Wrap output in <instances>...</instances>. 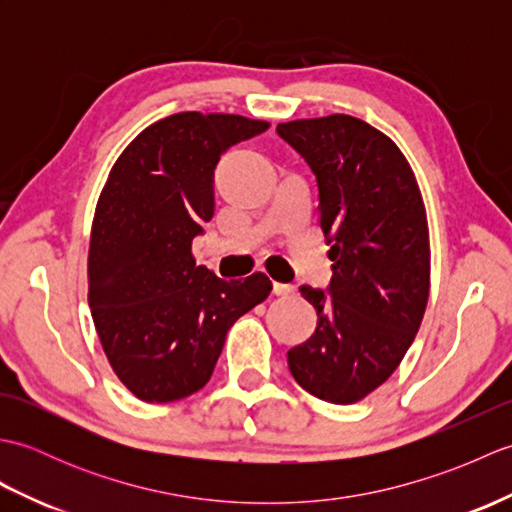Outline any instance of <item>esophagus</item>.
Wrapping results in <instances>:
<instances>
[{
	"mask_svg": "<svg viewBox=\"0 0 512 512\" xmlns=\"http://www.w3.org/2000/svg\"><path fill=\"white\" fill-rule=\"evenodd\" d=\"M273 292H275L277 297H288V295H292V292H295V286L279 284V281H275V284H273Z\"/></svg>",
	"mask_w": 512,
	"mask_h": 512,
	"instance_id": "34e87169",
	"label": "esophagus"
}]
</instances>
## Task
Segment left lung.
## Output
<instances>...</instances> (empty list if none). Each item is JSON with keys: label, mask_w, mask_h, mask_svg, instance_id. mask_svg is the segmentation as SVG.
I'll list each match as a JSON object with an SVG mask.
<instances>
[{"label": "left lung", "mask_w": 512, "mask_h": 512, "mask_svg": "<svg viewBox=\"0 0 512 512\" xmlns=\"http://www.w3.org/2000/svg\"><path fill=\"white\" fill-rule=\"evenodd\" d=\"M277 134L317 176L332 259L328 290L299 288L319 319L288 367L312 396L352 405L394 374L416 339L431 279L427 211L398 145L361 118H301Z\"/></svg>", "instance_id": "8db88e82"}]
</instances>
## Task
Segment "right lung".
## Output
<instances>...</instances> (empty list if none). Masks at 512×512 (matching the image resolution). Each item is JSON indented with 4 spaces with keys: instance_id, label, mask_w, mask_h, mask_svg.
Listing matches in <instances>:
<instances>
[{
    "instance_id": "1",
    "label": "right lung",
    "mask_w": 512,
    "mask_h": 512,
    "mask_svg": "<svg viewBox=\"0 0 512 512\" xmlns=\"http://www.w3.org/2000/svg\"><path fill=\"white\" fill-rule=\"evenodd\" d=\"M268 127L237 114H171L143 129L107 176L92 222L88 301L107 361L140 400L202 389L231 325L273 290L264 273L215 277L191 253L215 211L220 156Z\"/></svg>"
}]
</instances>
